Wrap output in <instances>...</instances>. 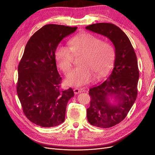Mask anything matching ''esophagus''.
Wrapping results in <instances>:
<instances>
[{"label": "esophagus", "mask_w": 155, "mask_h": 155, "mask_svg": "<svg viewBox=\"0 0 155 155\" xmlns=\"http://www.w3.org/2000/svg\"><path fill=\"white\" fill-rule=\"evenodd\" d=\"M84 91H85V90H84V89H83V88H75L74 90V91L75 94H78V93L83 92Z\"/></svg>", "instance_id": "obj_1"}]
</instances>
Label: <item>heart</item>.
I'll return each mask as SVG.
<instances>
[{"instance_id": "1", "label": "heart", "mask_w": 155, "mask_h": 155, "mask_svg": "<svg viewBox=\"0 0 155 155\" xmlns=\"http://www.w3.org/2000/svg\"><path fill=\"white\" fill-rule=\"evenodd\" d=\"M70 48L60 45L55 51V59L58 67L66 74L71 68L74 55L81 54L79 67L70 72L66 79L67 85L80 87L91 81L94 75L100 77L106 75L114 59L112 45L91 33H81L70 39Z\"/></svg>"}]
</instances>
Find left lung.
Instances as JSON below:
<instances>
[{"label":"left lung","mask_w":155,"mask_h":155,"mask_svg":"<svg viewBox=\"0 0 155 155\" xmlns=\"http://www.w3.org/2000/svg\"><path fill=\"white\" fill-rule=\"evenodd\" d=\"M85 28L107 37L115 48L113 70L104 82L90 89L87 112L91 125L109 128L125 119L136 100L139 78L136 54L127 36L115 25L99 23Z\"/></svg>","instance_id":"1"}]
</instances>
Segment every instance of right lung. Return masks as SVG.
Returning a JSON list of instances; mask_svg holds the SVG:
<instances>
[{"label":"right lung","mask_w":155,"mask_h":155,"mask_svg":"<svg viewBox=\"0 0 155 155\" xmlns=\"http://www.w3.org/2000/svg\"><path fill=\"white\" fill-rule=\"evenodd\" d=\"M77 27L49 24L30 38L18 67L17 91L26 117L43 127L65 120L68 100L74 96L70 88L62 90L55 51L60 42Z\"/></svg>","instance_id":"add662e5"}]
</instances>
